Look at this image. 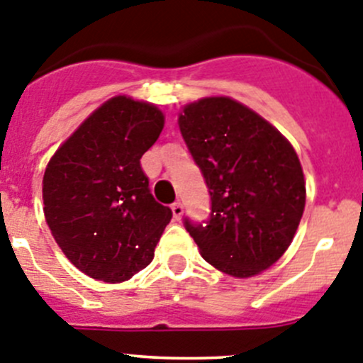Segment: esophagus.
<instances>
[{
  "mask_svg": "<svg viewBox=\"0 0 363 363\" xmlns=\"http://www.w3.org/2000/svg\"><path fill=\"white\" fill-rule=\"evenodd\" d=\"M171 210H172V217H174L176 220L182 219V216H184V205L182 203H172L171 205Z\"/></svg>",
  "mask_w": 363,
  "mask_h": 363,
  "instance_id": "1",
  "label": "esophagus"
}]
</instances>
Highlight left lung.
I'll use <instances>...</instances> for the list:
<instances>
[{
    "instance_id": "1",
    "label": "left lung",
    "mask_w": 363,
    "mask_h": 363,
    "mask_svg": "<svg viewBox=\"0 0 363 363\" xmlns=\"http://www.w3.org/2000/svg\"><path fill=\"white\" fill-rule=\"evenodd\" d=\"M178 124L212 199L205 224L185 219L201 257L235 278L269 269L291 246L305 210L294 147L264 117L226 96L191 103Z\"/></svg>"
}]
</instances>
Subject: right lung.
Segmentation results:
<instances>
[{"label":"right lung","mask_w":363,"mask_h":363,"mask_svg":"<svg viewBox=\"0 0 363 363\" xmlns=\"http://www.w3.org/2000/svg\"><path fill=\"white\" fill-rule=\"evenodd\" d=\"M162 128L164 113L157 106L116 96L48 164L46 223L71 264L91 278L126 281L153 260L172 212L150 192L140 158Z\"/></svg>","instance_id":"1"}]
</instances>
